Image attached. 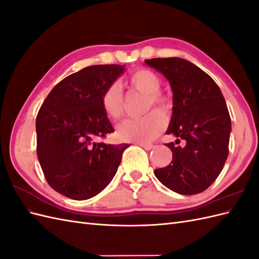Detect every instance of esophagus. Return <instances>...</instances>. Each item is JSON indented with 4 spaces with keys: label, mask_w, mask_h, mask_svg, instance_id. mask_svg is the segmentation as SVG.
Here are the masks:
<instances>
[{
    "label": "esophagus",
    "mask_w": 259,
    "mask_h": 259,
    "mask_svg": "<svg viewBox=\"0 0 259 259\" xmlns=\"http://www.w3.org/2000/svg\"><path fill=\"white\" fill-rule=\"evenodd\" d=\"M140 147H142L144 150H152L154 148L153 144H150V143H140Z\"/></svg>",
    "instance_id": "34e87169"
}]
</instances>
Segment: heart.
Returning <instances> with one entry per match:
<instances>
[{
    "instance_id": "obj_1",
    "label": "heart",
    "mask_w": 259,
    "mask_h": 259,
    "mask_svg": "<svg viewBox=\"0 0 259 259\" xmlns=\"http://www.w3.org/2000/svg\"><path fill=\"white\" fill-rule=\"evenodd\" d=\"M128 85L131 89L146 95L144 111L148 112L152 108L166 115L171 109L170 99L160 93V77L149 69H138L128 77ZM101 106L106 116L111 120H118L123 116L124 99L118 83L108 87L101 98ZM159 112H149L142 118L127 119L118 125L116 137L122 142H148L157 137L164 125V119Z\"/></svg>"
}]
</instances>
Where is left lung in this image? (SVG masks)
Wrapping results in <instances>:
<instances>
[{
	"instance_id": "8db88e82",
	"label": "left lung",
	"mask_w": 259,
	"mask_h": 259,
	"mask_svg": "<svg viewBox=\"0 0 259 259\" xmlns=\"http://www.w3.org/2000/svg\"><path fill=\"white\" fill-rule=\"evenodd\" d=\"M163 75L173 93L172 117L166 135L185 144H165L172 151L171 163L154 170L167 189L183 195L205 191L223 170L232 131L231 117L220 87L197 66L183 58L144 61Z\"/></svg>"
}]
</instances>
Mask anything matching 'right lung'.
Segmentation results:
<instances>
[{"mask_svg": "<svg viewBox=\"0 0 259 259\" xmlns=\"http://www.w3.org/2000/svg\"><path fill=\"white\" fill-rule=\"evenodd\" d=\"M124 65H95L58 82L36 117L37 157L48 184L71 200L97 195L111 182L129 144L97 143L113 130L101 106Z\"/></svg>", "mask_w": 259, "mask_h": 259, "instance_id": "right-lung-1", "label": "right lung"}]
</instances>
